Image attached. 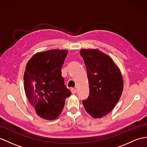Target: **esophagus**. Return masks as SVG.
<instances>
[{"label": "esophagus", "mask_w": 147, "mask_h": 147, "mask_svg": "<svg viewBox=\"0 0 147 147\" xmlns=\"http://www.w3.org/2000/svg\"><path fill=\"white\" fill-rule=\"evenodd\" d=\"M77 89L76 88H72L71 89V93H72L73 94H76L77 93Z\"/></svg>", "instance_id": "esophagus-1"}]
</instances>
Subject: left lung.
<instances>
[{
	"label": "left lung",
	"instance_id": "left-lung-1",
	"mask_svg": "<svg viewBox=\"0 0 147 147\" xmlns=\"http://www.w3.org/2000/svg\"><path fill=\"white\" fill-rule=\"evenodd\" d=\"M89 83V96L82 101L87 112L100 119L113 110L123 89L119 68L112 59L97 49H82Z\"/></svg>",
	"mask_w": 147,
	"mask_h": 147
}]
</instances>
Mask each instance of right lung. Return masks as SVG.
I'll return each mask as SVG.
<instances>
[{
	"label": "right lung",
	"instance_id": "1",
	"mask_svg": "<svg viewBox=\"0 0 147 147\" xmlns=\"http://www.w3.org/2000/svg\"><path fill=\"white\" fill-rule=\"evenodd\" d=\"M67 50L37 52L28 60L24 72V90L30 105L42 119L55 120L71 92L64 85L61 69Z\"/></svg>",
	"mask_w": 147,
	"mask_h": 147
}]
</instances>
